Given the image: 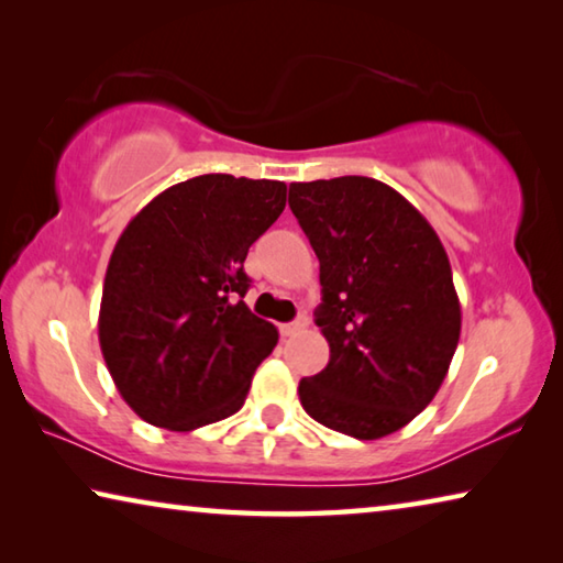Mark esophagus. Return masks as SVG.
<instances>
[{
    "label": "esophagus",
    "instance_id": "esophagus-1",
    "mask_svg": "<svg viewBox=\"0 0 563 563\" xmlns=\"http://www.w3.org/2000/svg\"><path fill=\"white\" fill-rule=\"evenodd\" d=\"M305 328H308V318L300 316L298 320L285 322V325H280V335H285V338H292V335H298V332H300V330H305Z\"/></svg>",
    "mask_w": 563,
    "mask_h": 563
}]
</instances>
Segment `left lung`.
I'll list each match as a JSON object with an SVG mask.
<instances>
[{
    "label": "left lung",
    "mask_w": 563,
    "mask_h": 563,
    "mask_svg": "<svg viewBox=\"0 0 563 563\" xmlns=\"http://www.w3.org/2000/svg\"><path fill=\"white\" fill-rule=\"evenodd\" d=\"M288 203L320 261L316 322L330 345L328 367L300 379L302 409L355 440L402 430L434 399L460 342L440 235L367 176L290 184Z\"/></svg>",
    "instance_id": "1"
}]
</instances>
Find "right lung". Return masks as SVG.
Returning <instances> with one entry per match:
<instances>
[{"instance_id": "obj_1", "label": "right lung", "mask_w": 563, "mask_h": 563, "mask_svg": "<svg viewBox=\"0 0 563 563\" xmlns=\"http://www.w3.org/2000/svg\"><path fill=\"white\" fill-rule=\"evenodd\" d=\"M288 186L228 174L188 178L123 228L99 310V345L133 412L190 432L243 407L273 322L243 302V261L278 221Z\"/></svg>"}]
</instances>
